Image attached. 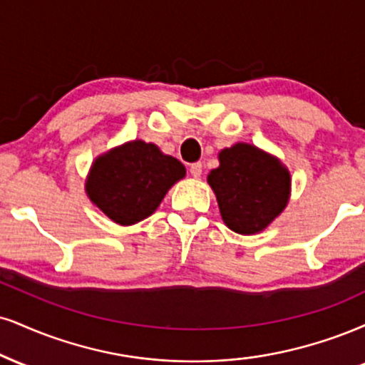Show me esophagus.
Wrapping results in <instances>:
<instances>
[{
    "mask_svg": "<svg viewBox=\"0 0 365 365\" xmlns=\"http://www.w3.org/2000/svg\"><path fill=\"white\" fill-rule=\"evenodd\" d=\"M190 175L194 178H199L202 175V163H199V161H197V163H192L190 165Z\"/></svg>",
    "mask_w": 365,
    "mask_h": 365,
    "instance_id": "esophagus-1",
    "label": "esophagus"
}]
</instances>
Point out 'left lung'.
<instances>
[{
	"instance_id": "1",
	"label": "left lung",
	"mask_w": 365,
	"mask_h": 365,
	"mask_svg": "<svg viewBox=\"0 0 365 365\" xmlns=\"http://www.w3.org/2000/svg\"><path fill=\"white\" fill-rule=\"evenodd\" d=\"M219 161L207 182L217 197L222 221L240 235L262 231L287 204V170L275 158L243 143L221 151Z\"/></svg>"
}]
</instances>
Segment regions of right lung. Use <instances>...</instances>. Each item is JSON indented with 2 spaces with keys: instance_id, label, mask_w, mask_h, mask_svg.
Here are the masks:
<instances>
[{
  "instance_id": "add662e5",
  "label": "right lung",
  "mask_w": 365,
  "mask_h": 365,
  "mask_svg": "<svg viewBox=\"0 0 365 365\" xmlns=\"http://www.w3.org/2000/svg\"><path fill=\"white\" fill-rule=\"evenodd\" d=\"M185 166L155 144L133 140L112 149L93 163L86 194L93 204L122 226L135 225L155 212Z\"/></svg>"
}]
</instances>
